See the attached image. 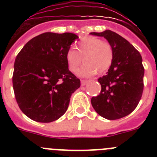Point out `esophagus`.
I'll return each instance as SVG.
<instances>
[{"mask_svg": "<svg viewBox=\"0 0 157 157\" xmlns=\"http://www.w3.org/2000/svg\"><path fill=\"white\" fill-rule=\"evenodd\" d=\"M87 82H88V81H86V80H81V85L82 86H85L86 84H87Z\"/></svg>", "mask_w": 157, "mask_h": 157, "instance_id": "1", "label": "esophagus"}]
</instances>
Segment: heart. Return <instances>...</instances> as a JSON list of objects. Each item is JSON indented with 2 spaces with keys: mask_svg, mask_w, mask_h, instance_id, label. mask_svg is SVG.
I'll return each mask as SVG.
<instances>
[{
  "mask_svg": "<svg viewBox=\"0 0 157 157\" xmlns=\"http://www.w3.org/2000/svg\"><path fill=\"white\" fill-rule=\"evenodd\" d=\"M75 51L69 49L66 53V62L69 71L75 73L82 63L84 65L78 71L81 77H91L95 73L102 75L110 68L114 52L110 43L95 37H86L78 43Z\"/></svg>",
  "mask_w": 157,
  "mask_h": 157,
  "instance_id": "b5f03b06",
  "label": "heart"
}]
</instances>
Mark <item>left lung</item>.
I'll return each mask as SVG.
<instances>
[{
	"label": "left lung",
	"instance_id": "obj_1",
	"mask_svg": "<svg viewBox=\"0 0 157 157\" xmlns=\"http://www.w3.org/2000/svg\"><path fill=\"white\" fill-rule=\"evenodd\" d=\"M90 34L105 37L114 52L107 74L98 78L101 91L91 99L93 108L107 120L127 116L136 109L143 92L145 70L141 54L127 40L112 30Z\"/></svg>",
	"mask_w": 157,
	"mask_h": 157
}]
</instances>
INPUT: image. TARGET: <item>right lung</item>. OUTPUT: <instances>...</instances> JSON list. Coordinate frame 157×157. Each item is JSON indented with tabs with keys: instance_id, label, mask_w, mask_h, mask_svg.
<instances>
[{
	"instance_id": "right-lung-1",
	"label": "right lung",
	"mask_w": 157,
	"mask_h": 157,
	"mask_svg": "<svg viewBox=\"0 0 157 157\" xmlns=\"http://www.w3.org/2000/svg\"><path fill=\"white\" fill-rule=\"evenodd\" d=\"M78 38L72 33H43L30 39L16 56L14 93L19 109L30 120L50 123L67 110L80 80L69 71L66 53Z\"/></svg>"
}]
</instances>
